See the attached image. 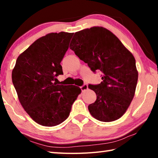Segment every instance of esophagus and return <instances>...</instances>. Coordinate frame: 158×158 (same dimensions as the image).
Here are the masks:
<instances>
[{
    "instance_id": "1",
    "label": "esophagus",
    "mask_w": 158,
    "mask_h": 158,
    "mask_svg": "<svg viewBox=\"0 0 158 158\" xmlns=\"http://www.w3.org/2000/svg\"><path fill=\"white\" fill-rule=\"evenodd\" d=\"M80 88H81L82 91H85V90H86L88 89V85L84 84H83Z\"/></svg>"
}]
</instances>
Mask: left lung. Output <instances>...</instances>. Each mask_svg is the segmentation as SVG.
<instances>
[{"label": "left lung", "instance_id": "8db88e82", "mask_svg": "<svg viewBox=\"0 0 158 158\" xmlns=\"http://www.w3.org/2000/svg\"><path fill=\"white\" fill-rule=\"evenodd\" d=\"M69 48L93 73H102L100 84L89 85L97 95L89 105L90 114L103 122L120 118L129 107L137 84L133 55L114 34L98 26L76 32Z\"/></svg>", "mask_w": 158, "mask_h": 158}]
</instances>
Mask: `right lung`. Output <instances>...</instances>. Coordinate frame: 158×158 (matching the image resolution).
<instances>
[{
	"mask_svg": "<svg viewBox=\"0 0 158 158\" xmlns=\"http://www.w3.org/2000/svg\"><path fill=\"white\" fill-rule=\"evenodd\" d=\"M73 33H52L37 39L19 56L12 73L19 100L31 118L43 126L60 124L68 118L81 90L57 84L63 74L60 62Z\"/></svg>",
	"mask_w": 158,
	"mask_h": 158,
	"instance_id": "1",
	"label": "right lung"
}]
</instances>
